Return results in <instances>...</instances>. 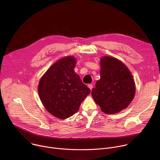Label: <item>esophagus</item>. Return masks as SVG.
Returning <instances> with one entry per match:
<instances>
[{"mask_svg":"<svg viewBox=\"0 0 160 160\" xmlns=\"http://www.w3.org/2000/svg\"><path fill=\"white\" fill-rule=\"evenodd\" d=\"M88 87L90 89V90H92V89L93 88V85L91 84V83H90V84H88Z\"/></svg>","mask_w":160,"mask_h":160,"instance_id":"34e87169","label":"esophagus"}]
</instances>
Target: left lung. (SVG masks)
<instances>
[{
  "label": "left lung",
  "mask_w": 160,
  "mask_h": 160,
  "mask_svg": "<svg viewBox=\"0 0 160 160\" xmlns=\"http://www.w3.org/2000/svg\"><path fill=\"white\" fill-rule=\"evenodd\" d=\"M101 78L92 90V96L102 112L115 114L125 109L135 94L133 77L127 66L111 56L100 59Z\"/></svg>",
  "instance_id": "1"
}]
</instances>
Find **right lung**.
<instances>
[{"instance_id":"1","label":"right lung","mask_w":160,"mask_h":160,"mask_svg":"<svg viewBox=\"0 0 160 160\" xmlns=\"http://www.w3.org/2000/svg\"><path fill=\"white\" fill-rule=\"evenodd\" d=\"M76 62L77 59L73 56L58 59L45 72L38 83V96L43 107L59 119L73 115L90 92L74 71Z\"/></svg>"}]
</instances>
